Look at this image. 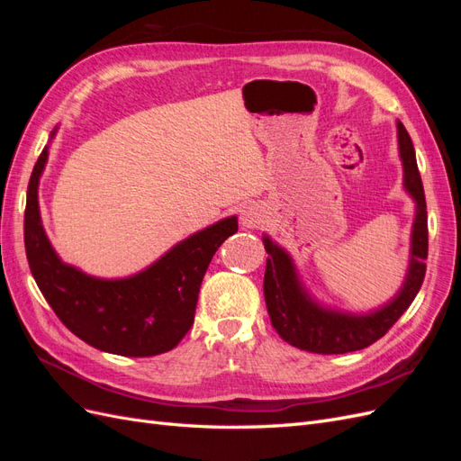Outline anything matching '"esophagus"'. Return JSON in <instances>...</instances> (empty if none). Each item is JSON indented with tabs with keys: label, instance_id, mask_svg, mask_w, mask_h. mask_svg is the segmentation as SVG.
Segmentation results:
<instances>
[{
	"label": "esophagus",
	"instance_id": "esophagus-1",
	"mask_svg": "<svg viewBox=\"0 0 461 461\" xmlns=\"http://www.w3.org/2000/svg\"><path fill=\"white\" fill-rule=\"evenodd\" d=\"M240 221L244 227H256L258 222H261V209L256 203L246 205L240 213Z\"/></svg>",
	"mask_w": 461,
	"mask_h": 461
}]
</instances>
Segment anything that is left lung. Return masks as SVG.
Instances as JSON below:
<instances>
[{
	"label": "left lung",
	"mask_w": 461,
	"mask_h": 461,
	"mask_svg": "<svg viewBox=\"0 0 461 461\" xmlns=\"http://www.w3.org/2000/svg\"><path fill=\"white\" fill-rule=\"evenodd\" d=\"M398 148L403 165V188L415 202L411 227L410 267L398 294L371 313H348L321 305L303 288L294 261L286 249L263 236L267 249V267L263 276V294L271 325L285 342L313 354H346L364 350L388 332L406 312L420 292L425 278V259L429 252L427 203L415 149L406 127L398 121Z\"/></svg>",
	"instance_id": "8db88e82"
}]
</instances>
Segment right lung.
I'll return each instance as SVG.
<instances>
[{"label":"right lung","instance_id":"right-lung-1","mask_svg":"<svg viewBox=\"0 0 461 461\" xmlns=\"http://www.w3.org/2000/svg\"><path fill=\"white\" fill-rule=\"evenodd\" d=\"M48 149H41L32 169L24 209L26 258L40 292L61 323L97 350L127 357L173 350L194 323L209 261L239 230V221L227 217L198 230L132 276H90L59 259L41 227L38 185Z\"/></svg>","mask_w":461,"mask_h":461}]
</instances>
